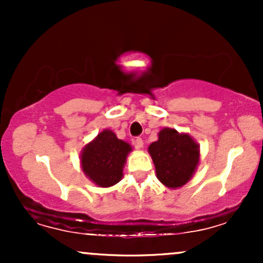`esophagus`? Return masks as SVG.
<instances>
[{"label":"esophagus","instance_id":"obj_1","mask_svg":"<svg viewBox=\"0 0 263 263\" xmlns=\"http://www.w3.org/2000/svg\"><path fill=\"white\" fill-rule=\"evenodd\" d=\"M134 146H135V148H137V149H141L142 147H143V141H142L141 137H136L135 138Z\"/></svg>","mask_w":263,"mask_h":263}]
</instances>
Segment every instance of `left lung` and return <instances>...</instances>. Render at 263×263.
Returning a JSON list of instances; mask_svg holds the SVG:
<instances>
[{
    "instance_id": "1",
    "label": "left lung",
    "mask_w": 263,
    "mask_h": 263,
    "mask_svg": "<svg viewBox=\"0 0 263 263\" xmlns=\"http://www.w3.org/2000/svg\"><path fill=\"white\" fill-rule=\"evenodd\" d=\"M148 152L155 163L157 178L171 189L183 186L190 180L199 164V144L188 134L174 128H163L158 140L149 144Z\"/></svg>"
}]
</instances>
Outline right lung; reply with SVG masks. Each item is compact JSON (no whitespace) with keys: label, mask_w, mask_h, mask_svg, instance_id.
I'll return each mask as SVG.
<instances>
[{"label":"right lung","mask_w":263,"mask_h":263,"mask_svg":"<svg viewBox=\"0 0 263 263\" xmlns=\"http://www.w3.org/2000/svg\"><path fill=\"white\" fill-rule=\"evenodd\" d=\"M132 148L119 140L111 129H104L81 151V170L101 188L119 183L123 177V165Z\"/></svg>","instance_id":"right-lung-1"}]
</instances>
